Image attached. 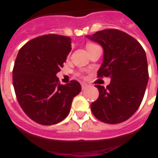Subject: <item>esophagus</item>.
Instances as JSON below:
<instances>
[{
	"mask_svg": "<svg viewBox=\"0 0 158 158\" xmlns=\"http://www.w3.org/2000/svg\"><path fill=\"white\" fill-rule=\"evenodd\" d=\"M88 84H86V83H81V88H82V89H85V88H88Z\"/></svg>",
	"mask_w": 158,
	"mask_h": 158,
	"instance_id": "1",
	"label": "esophagus"
}]
</instances>
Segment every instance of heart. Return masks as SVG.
Listing matches in <instances>:
<instances>
[{
	"label": "heart",
	"instance_id": "b5f03b06",
	"mask_svg": "<svg viewBox=\"0 0 158 158\" xmlns=\"http://www.w3.org/2000/svg\"><path fill=\"white\" fill-rule=\"evenodd\" d=\"M93 46H95L94 44H90V45L88 46V48H91V47H93Z\"/></svg>",
	"mask_w": 158,
	"mask_h": 158
}]
</instances>
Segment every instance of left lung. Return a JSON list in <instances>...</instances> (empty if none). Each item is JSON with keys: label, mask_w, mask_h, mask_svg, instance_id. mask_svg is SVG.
Listing matches in <instances>:
<instances>
[{"label": "left lung", "mask_w": 158, "mask_h": 158, "mask_svg": "<svg viewBox=\"0 0 158 158\" xmlns=\"http://www.w3.org/2000/svg\"><path fill=\"white\" fill-rule=\"evenodd\" d=\"M86 37L104 49L98 77L110 78L106 88L96 85L99 94L91 104L92 112L106 123H123L135 114L145 95L149 79L145 50L135 38L119 30H103Z\"/></svg>", "instance_id": "left-lung-1"}]
</instances>
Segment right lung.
I'll return each mask as SVG.
<instances>
[{
  "instance_id": "1",
  "label": "right lung",
  "mask_w": 158,
  "mask_h": 158,
  "mask_svg": "<svg viewBox=\"0 0 158 158\" xmlns=\"http://www.w3.org/2000/svg\"><path fill=\"white\" fill-rule=\"evenodd\" d=\"M71 50V39L44 35L20 48L13 70V83L19 106L31 119L41 125L63 121L70 113L73 98L81 92L77 81L63 85L56 74Z\"/></svg>"
}]
</instances>
